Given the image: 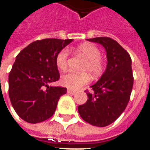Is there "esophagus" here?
Returning a JSON list of instances; mask_svg holds the SVG:
<instances>
[{"label":"esophagus","instance_id":"1","mask_svg":"<svg viewBox=\"0 0 150 150\" xmlns=\"http://www.w3.org/2000/svg\"><path fill=\"white\" fill-rule=\"evenodd\" d=\"M67 92H68V93H70V94H71V95H75V91H72V90H70V89H68V90H67Z\"/></svg>","mask_w":150,"mask_h":150}]
</instances>
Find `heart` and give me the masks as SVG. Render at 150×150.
I'll list each match as a JSON object with an SVG mask.
<instances>
[{"mask_svg": "<svg viewBox=\"0 0 150 150\" xmlns=\"http://www.w3.org/2000/svg\"><path fill=\"white\" fill-rule=\"evenodd\" d=\"M77 51L87 59L82 67L81 71L90 72L92 75H97L101 73L104 68V64L100 59V50L97 46L90 43H84L77 47ZM68 54L67 50L62 49L56 56V66L62 71H64L67 68ZM89 80V75L86 72H69L62 75L60 82L61 84L66 88L71 90H77L81 86L88 83Z\"/></svg>", "mask_w": 150, "mask_h": 150, "instance_id": "1", "label": "heart"}]
</instances>
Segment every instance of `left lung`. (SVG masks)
I'll list each match as a JSON object with an SVG mask.
<instances>
[{"instance_id":"left-lung-1","label":"left lung","mask_w":150,"mask_h":150,"mask_svg":"<svg viewBox=\"0 0 150 150\" xmlns=\"http://www.w3.org/2000/svg\"><path fill=\"white\" fill-rule=\"evenodd\" d=\"M104 46L107 52V67L100 79L85 91L88 101L78 111L83 120L97 127L111 125L125 109L133 85L132 60L129 54L116 41L108 37L88 39Z\"/></svg>"}]
</instances>
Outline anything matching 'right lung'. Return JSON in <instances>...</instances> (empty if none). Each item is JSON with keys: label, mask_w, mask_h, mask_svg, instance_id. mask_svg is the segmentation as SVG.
<instances>
[{"label": "right lung", "mask_w": 150, "mask_h": 150, "mask_svg": "<svg viewBox=\"0 0 150 150\" xmlns=\"http://www.w3.org/2000/svg\"><path fill=\"white\" fill-rule=\"evenodd\" d=\"M73 39L46 38L28 45L16 57L8 75V96L18 116L31 124L42 122L54 113L67 88L51 87L59 80L56 56Z\"/></svg>", "instance_id": "obj_1"}]
</instances>
